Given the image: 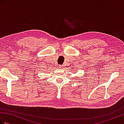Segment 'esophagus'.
<instances>
[{"label": "esophagus", "mask_w": 124, "mask_h": 124, "mask_svg": "<svg viewBox=\"0 0 124 124\" xmlns=\"http://www.w3.org/2000/svg\"><path fill=\"white\" fill-rule=\"evenodd\" d=\"M59 68H63V67H62V65H60V66H59Z\"/></svg>", "instance_id": "esophagus-1"}]
</instances>
